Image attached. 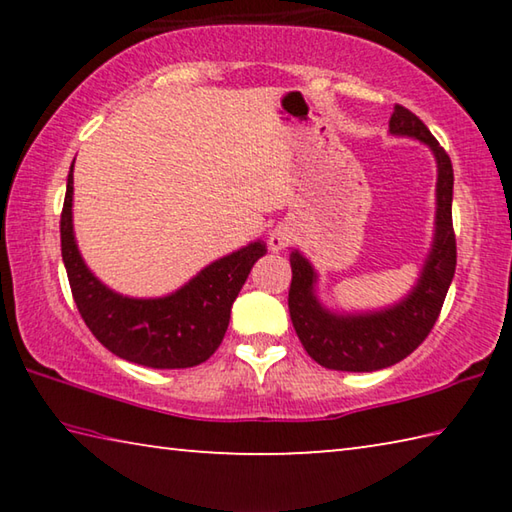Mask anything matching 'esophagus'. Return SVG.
I'll list each match as a JSON object with an SVG mask.
<instances>
[{
  "label": "esophagus",
  "mask_w": 512,
  "mask_h": 512,
  "mask_svg": "<svg viewBox=\"0 0 512 512\" xmlns=\"http://www.w3.org/2000/svg\"><path fill=\"white\" fill-rule=\"evenodd\" d=\"M291 239H293L291 228H287V225H277V228L271 230V235H268V248H271L273 253H277V250L287 248L291 244Z\"/></svg>",
  "instance_id": "obj_1"
}]
</instances>
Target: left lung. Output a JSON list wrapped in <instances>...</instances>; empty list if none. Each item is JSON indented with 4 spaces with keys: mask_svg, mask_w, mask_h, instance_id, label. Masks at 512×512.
<instances>
[{
    "mask_svg": "<svg viewBox=\"0 0 512 512\" xmlns=\"http://www.w3.org/2000/svg\"><path fill=\"white\" fill-rule=\"evenodd\" d=\"M388 133L427 144L436 158V221L433 241L418 282L391 307L372 311H334L316 293L318 273L300 250H291L289 314L302 348L320 366L343 372H375L395 366L427 339L443 309L456 271L452 225V160L429 128L404 106H395Z\"/></svg>",
    "mask_w": 512,
    "mask_h": 512,
    "instance_id": "8db88e82",
    "label": "left lung"
}]
</instances>
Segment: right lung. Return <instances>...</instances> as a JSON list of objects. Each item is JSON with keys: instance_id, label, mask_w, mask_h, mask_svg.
<instances>
[{"instance_id": "right-lung-1", "label": "right lung", "mask_w": 512, "mask_h": 512, "mask_svg": "<svg viewBox=\"0 0 512 512\" xmlns=\"http://www.w3.org/2000/svg\"><path fill=\"white\" fill-rule=\"evenodd\" d=\"M72 201L74 173L69 171L60 214V250L76 307L103 348L119 359L158 370L192 368L210 359L223 341L232 302L250 268L266 255L264 241H250L207 264L167 296L131 298L106 287L85 264L74 235Z\"/></svg>"}]
</instances>
